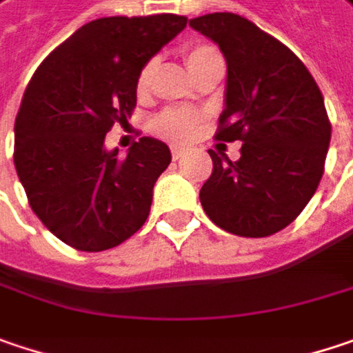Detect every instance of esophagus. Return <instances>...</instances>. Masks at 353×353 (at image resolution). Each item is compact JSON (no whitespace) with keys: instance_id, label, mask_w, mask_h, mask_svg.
<instances>
[{"instance_id":"obj_1","label":"esophagus","mask_w":353,"mask_h":353,"mask_svg":"<svg viewBox=\"0 0 353 353\" xmlns=\"http://www.w3.org/2000/svg\"><path fill=\"white\" fill-rule=\"evenodd\" d=\"M170 152H172V159H174V161H179V159L185 157V148H181V146H172Z\"/></svg>"}]
</instances>
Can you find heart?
I'll use <instances>...</instances> for the list:
<instances>
[{
  "instance_id": "heart-1",
  "label": "heart",
  "mask_w": 353,
  "mask_h": 353,
  "mask_svg": "<svg viewBox=\"0 0 353 353\" xmlns=\"http://www.w3.org/2000/svg\"><path fill=\"white\" fill-rule=\"evenodd\" d=\"M185 62L189 65L190 74L194 76L196 72H201L209 63L221 62V54L209 43H194V46H190L189 50L185 52ZM154 70H157V62L154 60H150L140 70L139 78H137V94H139L140 98L148 94ZM199 122H201V114L194 112V110L168 108V110H164V112H161L154 118L152 128L163 139L183 142V140H189L194 134Z\"/></svg>"
}]
</instances>
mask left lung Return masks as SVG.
Here are the masks:
<instances>
[{
  "mask_svg": "<svg viewBox=\"0 0 353 353\" xmlns=\"http://www.w3.org/2000/svg\"><path fill=\"white\" fill-rule=\"evenodd\" d=\"M192 30L227 60L225 110L216 140H241L239 161L209 150L213 172L201 205L216 227L239 237H269L297 219L323 174L332 124L303 62L279 39L237 13H207Z\"/></svg>",
  "mask_w": 353,
  "mask_h": 353,
  "instance_id": "1",
  "label": "left lung"
}]
</instances>
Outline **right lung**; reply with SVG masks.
Here are the masks:
<instances>
[{
	"mask_svg": "<svg viewBox=\"0 0 353 353\" xmlns=\"http://www.w3.org/2000/svg\"><path fill=\"white\" fill-rule=\"evenodd\" d=\"M187 26L185 15L100 17L36 70L15 118L13 163L32 211L65 245L106 251L132 237L152 205L168 146L142 137L126 159L104 139L137 106V78Z\"/></svg>",
	"mask_w": 353,
	"mask_h": 353,
	"instance_id": "right-lung-1",
	"label": "right lung"
}]
</instances>
